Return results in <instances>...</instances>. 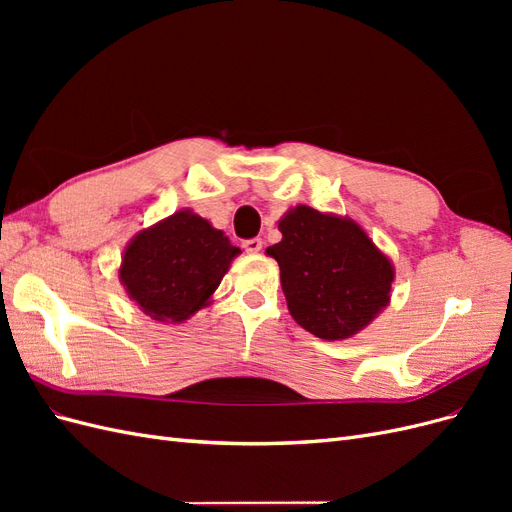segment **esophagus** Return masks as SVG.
<instances>
[{"instance_id":"esophagus-1","label":"esophagus","mask_w":512,"mask_h":512,"mask_svg":"<svg viewBox=\"0 0 512 512\" xmlns=\"http://www.w3.org/2000/svg\"><path fill=\"white\" fill-rule=\"evenodd\" d=\"M243 250H245L247 254H258V252L262 250V239H258V237L245 239V241H243Z\"/></svg>"}]
</instances>
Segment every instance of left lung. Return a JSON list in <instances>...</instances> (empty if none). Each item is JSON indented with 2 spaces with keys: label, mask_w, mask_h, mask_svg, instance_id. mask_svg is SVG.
<instances>
[{
  "label": "left lung",
  "mask_w": 512,
  "mask_h": 512,
  "mask_svg": "<svg viewBox=\"0 0 512 512\" xmlns=\"http://www.w3.org/2000/svg\"><path fill=\"white\" fill-rule=\"evenodd\" d=\"M280 232L267 254L280 265L288 309L305 331L346 339L389 303L393 265L359 224L299 205Z\"/></svg>",
  "instance_id": "1"
}]
</instances>
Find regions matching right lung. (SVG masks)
Instances as JSON below:
<instances>
[{
    "instance_id": "right-lung-1",
    "label": "right lung",
    "mask_w": 512,
    "mask_h": 512,
    "mask_svg": "<svg viewBox=\"0 0 512 512\" xmlns=\"http://www.w3.org/2000/svg\"><path fill=\"white\" fill-rule=\"evenodd\" d=\"M237 254L222 230L179 211L132 239L119 277L147 316L181 322L207 303Z\"/></svg>"
}]
</instances>
